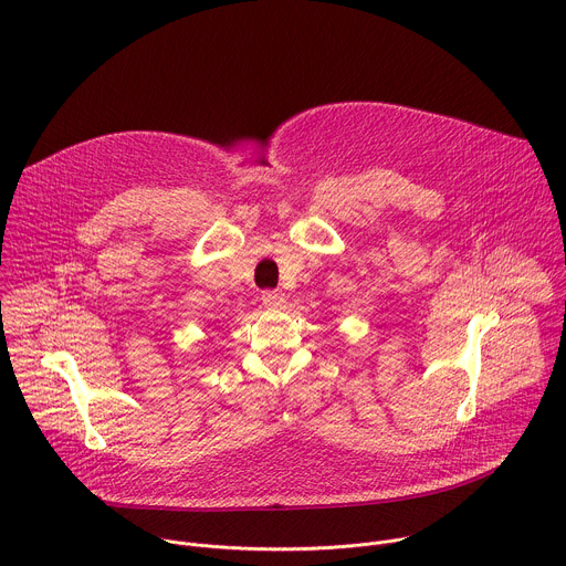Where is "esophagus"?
I'll use <instances>...</instances> for the list:
<instances>
[{
	"mask_svg": "<svg viewBox=\"0 0 566 566\" xmlns=\"http://www.w3.org/2000/svg\"><path fill=\"white\" fill-rule=\"evenodd\" d=\"M286 300H284V293H280V291H264L262 293V304L266 306V308H282V304H284Z\"/></svg>",
	"mask_w": 566,
	"mask_h": 566,
	"instance_id": "1",
	"label": "esophagus"
}]
</instances>
